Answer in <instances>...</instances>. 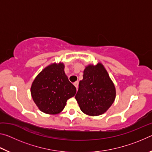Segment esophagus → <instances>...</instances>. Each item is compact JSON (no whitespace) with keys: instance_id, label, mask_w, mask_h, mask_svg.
Returning <instances> with one entry per match:
<instances>
[{"instance_id":"34e87169","label":"esophagus","mask_w":152,"mask_h":152,"mask_svg":"<svg viewBox=\"0 0 152 152\" xmlns=\"http://www.w3.org/2000/svg\"><path fill=\"white\" fill-rule=\"evenodd\" d=\"M74 84V86H75V87L76 88V89L78 90V82H76Z\"/></svg>"}]
</instances>
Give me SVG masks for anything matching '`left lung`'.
Masks as SVG:
<instances>
[{
	"label": "left lung",
	"mask_w": 152,
	"mask_h": 152,
	"mask_svg": "<svg viewBox=\"0 0 152 152\" xmlns=\"http://www.w3.org/2000/svg\"><path fill=\"white\" fill-rule=\"evenodd\" d=\"M115 96V85L104 66H87L75 96L82 111L90 116L101 115L109 109Z\"/></svg>",
	"instance_id": "8db88e82"
}]
</instances>
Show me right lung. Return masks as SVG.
<instances>
[{"mask_svg": "<svg viewBox=\"0 0 152 152\" xmlns=\"http://www.w3.org/2000/svg\"><path fill=\"white\" fill-rule=\"evenodd\" d=\"M76 88L64 72V64L53 63L36 76L31 87L33 100L46 114L55 115L64 109L67 100L76 94Z\"/></svg>", "mask_w": 152, "mask_h": 152, "instance_id": "add662e5", "label": "right lung"}]
</instances>
